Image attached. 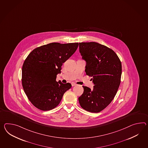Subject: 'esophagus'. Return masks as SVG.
<instances>
[{
  "mask_svg": "<svg viewBox=\"0 0 148 148\" xmlns=\"http://www.w3.org/2000/svg\"><path fill=\"white\" fill-rule=\"evenodd\" d=\"M76 85V83H74V82H72V86L73 87L75 86Z\"/></svg>",
  "mask_w": 148,
  "mask_h": 148,
  "instance_id": "esophagus-1",
  "label": "esophagus"
}]
</instances>
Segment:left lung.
<instances>
[{
    "mask_svg": "<svg viewBox=\"0 0 148 148\" xmlns=\"http://www.w3.org/2000/svg\"><path fill=\"white\" fill-rule=\"evenodd\" d=\"M79 50L87 63L86 73L92 77L94 84L92 90L83 86L79 104L87 111L101 112L111 103L118 90L121 62L114 51L96 42L79 43Z\"/></svg>",
    "mask_w": 148,
    "mask_h": 148,
    "instance_id": "8db88e82",
    "label": "left lung"
}]
</instances>
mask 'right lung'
Returning <instances> with one entry per match:
<instances>
[{"label": "right lung", "mask_w": 148, "mask_h": 148, "mask_svg": "<svg viewBox=\"0 0 148 148\" xmlns=\"http://www.w3.org/2000/svg\"><path fill=\"white\" fill-rule=\"evenodd\" d=\"M78 43H51L33 50L23 62L22 84L30 101L36 108L49 111L60 103L72 85L57 82L61 66L77 50Z\"/></svg>", "instance_id": "obj_1"}]
</instances>
